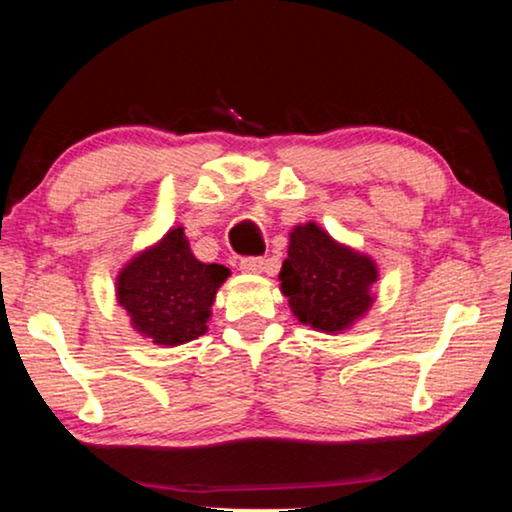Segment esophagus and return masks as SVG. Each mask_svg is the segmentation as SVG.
<instances>
[{"label":"esophagus","mask_w":512,"mask_h":512,"mask_svg":"<svg viewBox=\"0 0 512 512\" xmlns=\"http://www.w3.org/2000/svg\"><path fill=\"white\" fill-rule=\"evenodd\" d=\"M263 268H265L263 258H242L240 261V270L247 272V275H258V272H263Z\"/></svg>","instance_id":"1"}]
</instances>
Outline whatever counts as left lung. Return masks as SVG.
Here are the masks:
<instances>
[{"instance_id":"left-lung-1","label":"left lung","mask_w":512,"mask_h":512,"mask_svg":"<svg viewBox=\"0 0 512 512\" xmlns=\"http://www.w3.org/2000/svg\"><path fill=\"white\" fill-rule=\"evenodd\" d=\"M377 279L373 256L338 242L319 223H300L289 233L279 289L300 324L328 335L349 331L373 307Z\"/></svg>"}]
</instances>
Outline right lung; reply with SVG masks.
<instances>
[{"label":"right lung","instance_id":"obj_1","mask_svg":"<svg viewBox=\"0 0 512 512\" xmlns=\"http://www.w3.org/2000/svg\"><path fill=\"white\" fill-rule=\"evenodd\" d=\"M230 270L193 256L184 226L137 251L116 277V303L130 326L158 347L186 345L207 333L216 291Z\"/></svg>","mask_w":512,"mask_h":512}]
</instances>
